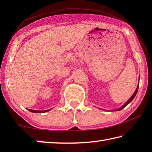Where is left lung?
Here are the masks:
<instances>
[{"label":"left lung","mask_w":152,"mask_h":152,"mask_svg":"<svg viewBox=\"0 0 152 152\" xmlns=\"http://www.w3.org/2000/svg\"><path fill=\"white\" fill-rule=\"evenodd\" d=\"M138 86H139V84H138V86H137V89H136V90H135V91H134V93H133V95H132L131 96V98L128 100V101L126 102L125 104H124V105H123L121 108H119V109H118V110H115V111H119V110H122L123 108H125L126 106H127L129 103H130L132 101H133V99L134 98V96H136V95H137V91H138Z\"/></svg>","instance_id":"left-lung-1"}]
</instances>
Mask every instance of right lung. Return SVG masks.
Here are the masks:
<instances>
[{
    "instance_id": "1",
    "label": "right lung",
    "mask_w": 152,
    "mask_h": 152,
    "mask_svg": "<svg viewBox=\"0 0 152 152\" xmlns=\"http://www.w3.org/2000/svg\"><path fill=\"white\" fill-rule=\"evenodd\" d=\"M28 111H30L31 112H34V113H43V112H46L50 111L51 109L50 110H44V111H40V110H31V109H28Z\"/></svg>"
}]
</instances>
